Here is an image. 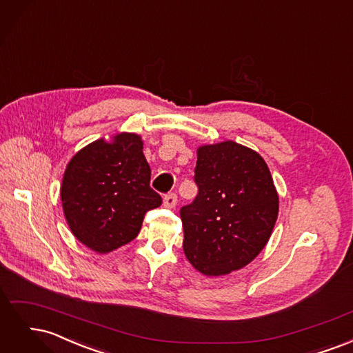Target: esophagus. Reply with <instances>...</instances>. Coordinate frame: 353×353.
I'll return each mask as SVG.
<instances>
[{"instance_id": "obj_1", "label": "esophagus", "mask_w": 353, "mask_h": 353, "mask_svg": "<svg viewBox=\"0 0 353 353\" xmlns=\"http://www.w3.org/2000/svg\"><path fill=\"white\" fill-rule=\"evenodd\" d=\"M176 201H178L176 194H175V193H170V194L165 196V199H163V206L168 208V209H174V208L176 206Z\"/></svg>"}]
</instances>
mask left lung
Instances as JSON below:
<instances>
[{"label":"left lung","mask_w":353,"mask_h":353,"mask_svg":"<svg viewBox=\"0 0 353 353\" xmlns=\"http://www.w3.org/2000/svg\"><path fill=\"white\" fill-rule=\"evenodd\" d=\"M194 181V201L179 210L187 259L208 276L241 270L262 252L279 216L268 165L239 143L201 145Z\"/></svg>","instance_id":"8db88e82"}]
</instances>
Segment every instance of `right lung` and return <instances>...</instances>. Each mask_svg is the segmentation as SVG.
Returning a JSON list of instances; mask_svg holds the SVG:
<instances>
[{"mask_svg": "<svg viewBox=\"0 0 353 353\" xmlns=\"http://www.w3.org/2000/svg\"><path fill=\"white\" fill-rule=\"evenodd\" d=\"M150 175L140 135L122 132L83 147L68 163L60 188L73 236L97 253L132 241L145 213L162 205Z\"/></svg>", "mask_w": 353, "mask_h": 353, "instance_id": "right-lung-1", "label": "right lung"}]
</instances>
